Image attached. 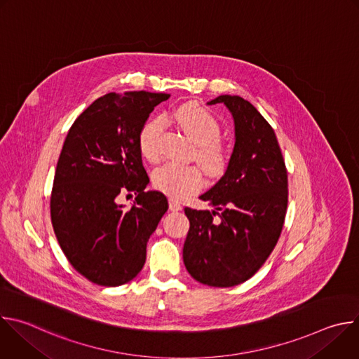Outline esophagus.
<instances>
[{
	"mask_svg": "<svg viewBox=\"0 0 359 359\" xmlns=\"http://www.w3.org/2000/svg\"><path fill=\"white\" fill-rule=\"evenodd\" d=\"M169 209H170L172 212H179V210H182V203H180L179 200L170 197V198H169Z\"/></svg>",
	"mask_w": 359,
	"mask_h": 359,
	"instance_id": "obj_1",
	"label": "esophagus"
}]
</instances>
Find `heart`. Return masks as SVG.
Returning <instances> with one entry per match:
<instances>
[{
	"mask_svg": "<svg viewBox=\"0 0 359 359\" xmlns=\"http://www.w3.org/2000/svg\"><path fill=\"white\" fill-rule=\"evenodd\" d=\"M175 119L196 146L193 150L194 159L210 176H219L226 166V150L217 140L220 136V125L217 119L208 111L194 104H186L175 112ZM163 129L162 118L146 121L137 133V147L140 155L149 161L159 159V136ZM155 187L175 198L186 197L203 187L204 179L201 170L193 165L165 163L151 173Z\"/></svg>",
	"mask_w": 359,
	"mask_h": 359,
	"instance_id": "obj_1",
	"label": "heart"
}]
</instances>
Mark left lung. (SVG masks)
<instances>
[{
  "mask_svg": "<svg viewBox=\"0 0 359 359\" xmlns=\"http://www.w3.org/2000/svg\"><path fill=\"white\" fill-rule=\"evenodd\" d=\"M208 104H223L231 114L234 147L223 177L200 196L213 210L184 208L190 229L183 263L201 284L234 287L255 274L278 241L287 170L273 128L248 100L220 95Z\"/></svg>",
  "mask_w": 359,
  "mask_h": 359,
  "instance_id": "obj_1",
  "label": "left lung"
}]
</instances>
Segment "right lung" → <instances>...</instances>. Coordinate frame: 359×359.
<instances>
[{"label":"right lung","instance_id":"obj_1","mask_svg":"<svg viewBox=\"0 0 359 359\" xmlns=\"http://www.w3.org/2000/svg\"><path fill=\"white\" fill-rule=\"evenodd\" d=\"M168 93H107L71 126L58 159L50 220L72 267L89 281L116 287L133 280L146 262V244L168 212V200L144 191L137 133ZM135 191L125 210L121 192Z\"/></svg>","mask_w":359,"mask_h":359}]
</instances>
